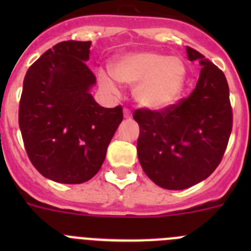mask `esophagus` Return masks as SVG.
Segmentation results:
<instances>
[{"label": "esophagus", "instance_id": "34e87169", "mask_svg": "<svg viewBox=\"0 0 251 251\" xmlns=\"http://www.w3.org/2000/svg\"><path fill=\"white\" fill-rule=\"evenodd\" d=\"M123 114H124V118H132V112H130L129 109H127V108H124L123 109Z\"/></svg>", "mask_w": 251, "mask_h": 251}]
</instances>
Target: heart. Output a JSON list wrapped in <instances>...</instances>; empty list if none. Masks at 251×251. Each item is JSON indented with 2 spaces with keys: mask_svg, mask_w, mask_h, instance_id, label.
Here are the masks:
<instances>
[{
  "mask_svg": "<svg viewBox=\"0 0 251 251\" xmlns=\"http://www.w3.org/2000/svg\"><path fill=\"white\" fill-rule=\"evenodd\" d=\"M110 72L119 83L136 85L133 95L137 103L153 110L165 109L176 103L187 80L182 59L156 51H137L119 56L110 64ZM112 77L104 70L98 72L101 88L117 93L118 86Z\"/></svg>",
  "mask_w": 251,
  "mask_h": 251,
  "instance_id": "1",
  "label": "heart"
}]
</instances>
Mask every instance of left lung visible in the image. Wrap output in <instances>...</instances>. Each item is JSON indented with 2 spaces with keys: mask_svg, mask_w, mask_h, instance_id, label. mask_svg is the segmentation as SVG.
I'll use <instances>...</instances> for the list:
<instances>
[{
  "mask_svg": "<svg viewBox=\"0 0 251 251\" xmlns=\"http://www.w3.org/2000/svg\"><path fill=\"white\" fill-rule=\"evenodd\" d=\"M202 66L190 97L162 110L137 109V153L142 168L166 190H185L207 178L223 159L232 129L229 85L224 73L195 49Z\"/></svg>",
  "mask_w": 251,
  "mask_h": 251,
  "instance_id": "left-lung-1",
  "label": "left lung"
}]
</instances>
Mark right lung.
<instances>
[{
	"label": "right lung",
	"mask_w": 251,
	"mask_h": 251,
	"mask_svg": "<svg viewBox=\"0 0 251 251\" xmlns=\"http://www.w3.org/2000/svg\"><path fill=\"white\" fill-rule=\"evenodd\" d=\"M92 41H63L28 68L19 124L31 163L55 182L76 185L98 174L123 121L122 106L103 108L90 94Z\"/></svg>",
	"instance_id": "right-lung-1"
}]
</instances>
